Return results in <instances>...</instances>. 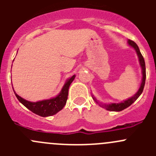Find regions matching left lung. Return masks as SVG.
Returning <instances> with one entry per match:
<instances>
[{
  "label": "left lung",
  "instance_id": "left-lung-1",
  "mask_svg": "<svg viewBox=\"0 0 156 156\" xmlns=\"http://www.w3.org/2000/svg\"><path fill=\"white\" fill-rule=\"evenodd\" d=\"M128 44L130 45V47H132L136 52V54H137L138 58H139V62H140V65L141 69H142V75H143V78H142V82H141L139 90H138L137 92L134 94L132 97L130 98L127 99V100H125L123 102H121L119 103H111V104H103L100 105V106L102 107L105 108L106 110H108V111H112V112H120L122 111L123 109L126 108L130 106L135 100H137L138 97L141 95V94L143 93V90H144V85H145V81H146V65H145V61H144V56H142L141 54L140 51V49L138 48V46L136 45V44L135 43L134 41L131 40H128L127 41ZM93 99L96 101V103H99V102L96 100L95 97L94 96H92Z\"/></svg>",
  "mask_w": 156,
  "mask_h": 156
}]
</instances>
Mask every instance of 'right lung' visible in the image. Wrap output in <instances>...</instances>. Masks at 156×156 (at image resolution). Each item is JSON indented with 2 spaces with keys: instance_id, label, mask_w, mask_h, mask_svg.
I'll use <instances>...</instances> for the list:
<instances>
[{
  "instance_id": "right-lung-1",
  "label": "right lung",
  "mask_w": 156,
  "mask_h": 156,
  "mask_svg": "<svg viewBox=\"0 0 156 156\" xmlns=\"http://www.w3.org/2000/svg\"><path fill=\"white\" fill-rule=\"evenodd\" d=\"M75 75H74L73 76L71 77L70 78H69L66 81L65 84L62 87L60 93L56 97L49 99V100L35 102V103L34 102L27 101L25 99L20 97L18 94H16L14 90L13 91L16 98L19 100V101L22 104L24 105L26 108H29L30 111L34 112V114L42 116V117H48V116H51L56 114L58 112L62 110V108L65 106L67 99H68L69 86H70L71 83L73 81V80L75 79Z\"/></svg>"
}]
</instances>
